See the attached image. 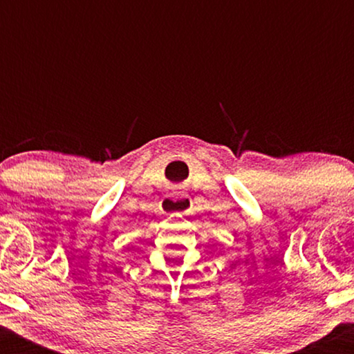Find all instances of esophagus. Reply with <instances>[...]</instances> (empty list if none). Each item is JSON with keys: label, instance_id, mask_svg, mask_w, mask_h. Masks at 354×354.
I'll use <instances>...</instances> for the list:
<instances>
[{"label": "esophagus", "instance_id": "esophagus-1", "mask_svg": "<svg viewBox=\"0 0 354 354\" xmlns=\"http://www.w3.org/2000/svg\"><path fill=\"white\" fill-rule=\"evenodd\" d=\"M191 209V200L186 194L174 198H166L163 201V211L165 213H174V214H188Z\"/></svg>", "mask_w": 354, "mask_h": 354}]
</instances>
